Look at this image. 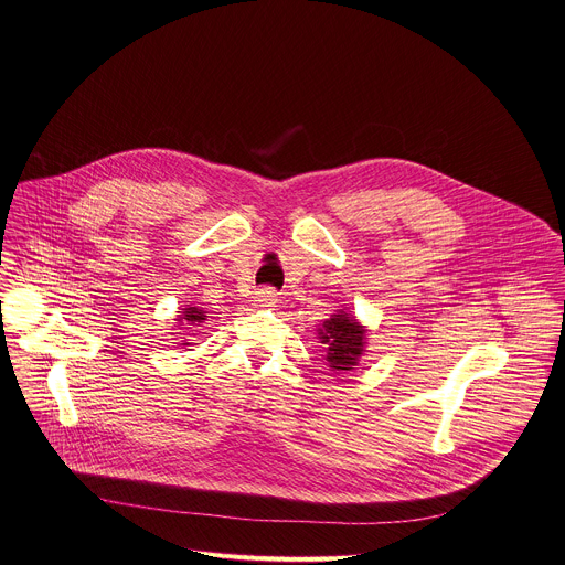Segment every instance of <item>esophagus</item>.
Returning a JSON list of instances; mask_svg holds the SVG:
<instances>
[{
    "instance_id": "1",
    "label": "esophagus",
    "mask_w": 565,
    "mask_h": 565,
    "mask_svg": "<svg viewBox=\"0 0 565 565\" xmlns=\"http://www.w3.org/2000/svg\"><path fill=\"white\" fill-rule=\"evenodd\" d=\"M277 301H279V295H277L273 288H262V290H257V295H255V303H257L259 308H275Z\"/></svg>"
}]
</instances>
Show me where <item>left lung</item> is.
Here are the masks:
<instances>
[{
  "mask_svg": "<svg viewBox=\"0 0 565 565\" xmlns=\"http://www.w3.org/2000/svg\"><path fill=\"white\" fill-rule=\"evenodd\" d=\"M316 333L320 344H324L322 358L335 373L353 371L360 364L369 344L366 324H362L355 313L347 310H335L329 318H324Z\"/></svg>",
  "mask_w": 565,
  "mask_h": 565,
  "instance_id": "left-lung-1",
  "label": "left lung"
}]
</instances>
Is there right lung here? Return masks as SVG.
<instances>
[{
  "label": "right lung",
  "mask_w": 565,
  "mask_h": 565,
  "mask_svg": "<svg viewBox=\"0 0 565 565\" xmlns=\"http://www.w3.org/2000/svg\"><path fill=\"white\" fill-rule=\"evenodd\" d=\"M205 313L201 308H184L182 312L178 313V318H175V327H180V324H192V327H199L196 322H205ZM186 329H190V327H186ZM180 347H190V340H182L180 342Z\"/></svg>",
  "instance_id": "obj_1"
}]
</instances>
